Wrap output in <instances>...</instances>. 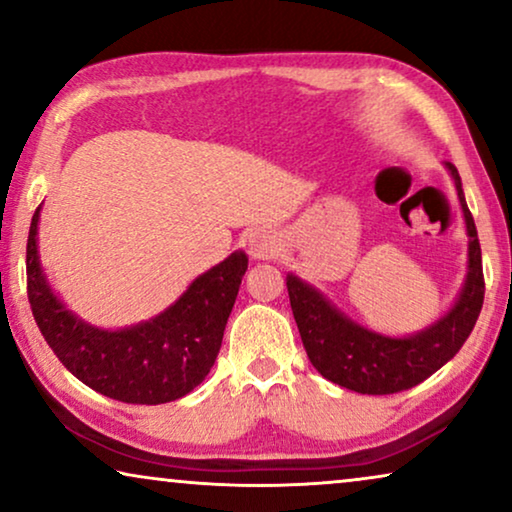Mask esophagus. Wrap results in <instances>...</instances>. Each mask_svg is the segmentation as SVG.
Segmentation results:
<instances>
[{
  "instance_id": "34e87169",
  "label": "esophagus",
  "mask_w": 512,
  "mask_h": 512,
  "mask_svg": "<svg viewBox=\"0 0 512 512\" xmlns=\"http://www.w3.org/2000/svg\"><path fill=\"white\" fill-rule=\"evenodd\" d=\"M279 251L277 235H272L270 230H258L249 237V256L256 258V261H268Z\"/></svg>"
}]
</instances>
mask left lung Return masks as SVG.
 Listing matches in <instances>:
<instances>
[{
    "mask_svg": "<svg viewBox=\"0 0 512 512\" xmlns=\"http://www.w3.org/2000/svg\"><path fill=\"white\" fill-rule=\"evenodd\" d=\"M457 186L468 233V275L457 303L424 331L408 338H389L363 328L331 305L321 293L296 275H286V289L305 352L326 380L368 396L398 394L417 387L459 352L471 335L485 300L478 230L468 212L457 167L445 163Z\"/></svg>",
    "mask_w": 512,
    "mask_h": 512,
    "instance_id": "1",
    "label": "left lung"
}]
</instances>
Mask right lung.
Returning a JSON list of instances; mask_svg holds the SVG:
<instances>
[{
  "label": "right lung",
  "instance_id": "1",
  "mask_svg": "<svg viewBox=\"0 0 512 512\" xmlns=\"http://www.w3.org/2000/svg\"><path fill=\"white\" fill-rule=\"evenodd\" d=\"M39 212L27 235V298L48 347L90 389L123 403L158 405L205 380L221 349L249 258L235 251L181 293L158 317L121 331L90 326L60 303L41 270Z\"/></svg>",
  "mask_w": 512,
  "mask_h": 512
}]
</instances>
